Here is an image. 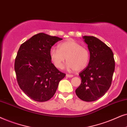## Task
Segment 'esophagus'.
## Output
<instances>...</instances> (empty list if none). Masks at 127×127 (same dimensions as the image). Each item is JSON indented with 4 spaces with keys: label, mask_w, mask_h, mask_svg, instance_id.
I'll list each match as a JSON object with an SVG mask.
<instances>
[{
    "label": "esophagus",
    "mask_w": 127,
    "mask_h": 127,
    "mask_svg": "<svg viewBox=\"0 0 127 127\" xmlns=\"http://www.w3.org/2000/svg\"><path fill=\"white\" fill-rule=\"evenodd\" d=\"M66 77L68 78H72L73 77V75H70V74H66Z\"/></svg>",
    "instance_id": "34e87169"
}]
</instances>
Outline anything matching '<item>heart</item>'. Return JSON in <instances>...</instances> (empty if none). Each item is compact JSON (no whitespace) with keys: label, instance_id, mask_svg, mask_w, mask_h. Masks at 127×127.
<instances>
[{"label":"heart","instance_id":"heart-1","mask_svg":"<svg viewBox=\"0 0 127 127\" xmlns=\"http://www.w3.org/2000/svg\"><path fill=\"white\" fill-rule=\"evenodd\" d=\"M49 54L54 65L59 69L63 68L66 58V68L70 71L83 70L88 65L90 60L89 50L73 40L60 43L59 49L52 48Z\"/></svg>","mask_w":127,"mask_h":127}]
</instances>
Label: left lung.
<instances>
[{"mask_svg":"<svg viewBox=\"0 0 127 127\" xmlns=\"http://www.w3.org/2000/svg\"><path fill=\"white\" fill-rule=\"evenodd\" d=\"M83 38L88 45L90 60L79 74L81 84L75 94L82 100L93 102L103 96L110 87L115 62L112 50L100 39L93 36Z\"/></svg>","mask_w":127,"mask_h":127,"instance_id":"8db88e82","label":"left lung"}]
</instances>
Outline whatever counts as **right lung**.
<instances>
[{
    "label": "right lung",
    "mask_w": 127,
    "mask_h": 127,
    "mask_svg": "<svg viewBox=\"0 0 127 127\" xmlns=\"http://www.w3.org/2000/svg\"><path fill=\"white\" fill-rule=\"evenodd\" d=\"M62 38L44 33L33 35L20 46L14 63L17 81L22 91L37 102H46L56 93L65 74L51 62L50 50Z\"/></svg>",
    "instance_id": "1"
}]
</instances>
